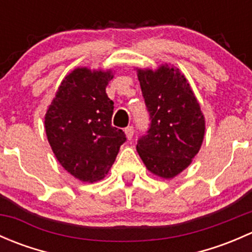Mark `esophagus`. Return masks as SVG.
<instances>
[{
  "mask_svg": "<svg viewBox=\"0 0 252 252\" xmlns=\"http://www.w3.org/2000/svg\"><path fill=\"white\" fill-rule=\"evenodd\" d=\"M124 133H126V136L128 140H131V138H133L134 135V128L133 126H128V128L124 129Z\"/></svg>",
  "mask_w": 252,
  "mask_h": 252,
  "instance_id": "34e87169",
  "label": "esophagus"
}]
</instances>
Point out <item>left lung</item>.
<instances>
[{
    "instance_id": "1",
    "label": "left lung",
    "mask_w": 252,
    "mask_h": 252,
    "mask_svg": "<svg viewBox=\"0 0 252 252\" xmlns=\"http://www.w3.org/2000/svg\"><path fill=\"white\" fill-rule=\"evenodd\" d=\"M151 126L136 151L152 174L172 179L191 164L205 136V116L185 75L167 63L136 68Z\"/></svg>"
}]
</instances>
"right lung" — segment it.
Segmentation results:
<instances>
[{
  "label": "right lung",
  "mask_w": 252,
  "mask_h": 252,
  "mask_svg": "<svg viewBox=\"0 0 252 252\" xmlns=\"http://www.w3.org/2000/svg\"><path fill=\"white\" fill-rule=\"evenodd\" d=\"M112 69L78 67L65 75L45 114L48 144L61 166L85 183L103 179L126 140L112 126L106 88Z\"/></svg>",
  "instance_id": "1"
}]
</instances>
